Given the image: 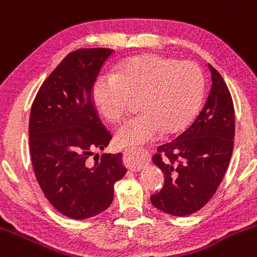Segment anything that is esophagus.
<instances>
[{"label":"esophagus","instance_id":"1","mask_svg":"<svg viewBox=\"0 0 257 257\" xmlns=\"http://www.w3.org/2000/svg\"><path fill=\"white\" fill-rule=\"evenodd\" d=\"M134 152H135L134 150L125 151V153H123V156H125L123 161H125L126 167H127L130 171L139 172V171H141V169H144L148 165V160L145 161V162H137V161H135L134 157H132Z\"/></svg>","mask_w":257,"mask_h":257}]
</instances>
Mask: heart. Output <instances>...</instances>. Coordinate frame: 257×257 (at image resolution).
<instances>
[{
    "label": "heart",
    "mask_w": 257,
    "mask_h": 257,
    "mask_svg": "<svg viewBox=\"0 0 257 257\" xmlns=\"http://www.w3.org/2000/svg\"><path fill=\"white\" fill-rule=\"evenodd\" d=\"M205 94V76L199 65L161 54L130 58L115 74H102L92 88L97 110L110 122H120L131 99H139L136 117L116 132L121 146H144L166 131L186 128L197 116Z\"/></svg>",
    "instance_id": "heart-1"
}]
</instances>
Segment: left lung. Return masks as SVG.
Listing matches in <instances>:
<instances>
[{
    "label": "left lung",
    "instance_id": "8db88e82",
    "mask_svg": "<svg viewBox=\"0 0 257 257\" xmlns=\"http://www.w3.org/2000/svg\"><path fill=\"white\" fill-rule=\"evenodd\" d=\"M211 89L202 111L186 131L157 148L153 163L165 186L151 197L153 207L173 216L200 210L220 186L234 150L235 110L227 85L209 65Z\"/></svg>",
    "mask_w": 257,
    "mask_h": 257
}]
</instances>
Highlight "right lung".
Here are the masks:
<instances>
[{
    "label": "right lung",
    "instance_id": "right-lung-1",
    "mask_svg": "<svg viewBox=\"0 0 257 257\" xmlns=\"http://www.w3.org/2000/svg\"><path fill=\"white\" fill-rule=\"evenodd\" d=\"M109 48L69 53L36 95L30 116L32 167L44 197L60 214L75 220L110 207L113 184L126 174L122 153L95 156L112 139L102 125L92 88Z\"/></svg>",
    "mask_w": 257,
    "mask_h": 257
}]
</instances>
